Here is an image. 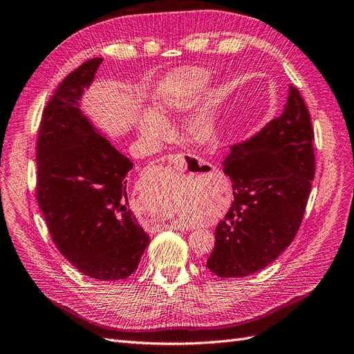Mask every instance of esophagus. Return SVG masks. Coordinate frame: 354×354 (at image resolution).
Wrapping results in <instances>:
<instances>
[{
  "label": "esophagus",
  "mask_w": 354,
  "mask_h": 354,
  "mask_svg": "<svg viewBox=\"0 0 354 354\" xmlns=\"http://www.w3.org/2000/svg\"><path fill=\"white\" fill-rule=\"evenodd\" d=\"M163 161H166L171 169L179 170V171L188 170L189 174L193 175H207L215 170L214 166L207 163V161L191 154H169L163 157Z\"/></svg>",
  "instance_id": "34e87169"
}]
</instances>
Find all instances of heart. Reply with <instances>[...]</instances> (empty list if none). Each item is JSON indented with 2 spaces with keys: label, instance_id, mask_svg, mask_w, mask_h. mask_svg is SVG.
<instances>
[{
  "label": "heart",
  "instance_id": "heart-1",
  "mask_svg": "<svg viewBox=\"0 0 354 354\" xmlns=\"http://www.w3.org/2000/svg\"><path fill=\"white\" fill-rule=\"evenodd\" d=\"M207 73L201 69L189 71L183 75L180 84H166L161 90L157 100V109L161 114L174 113L193 104L197 88L205 84ZM140 132L148 138H163L167 133V126L161 118L156 115H147L140 121ZM188 136L196 142H207L214 138V124L207 114L196 115L188 124ZM183 222H187L183 219Z\"/></svg>",
  "mask_w": 354,
  "mask_h": 354
}]
</instances>
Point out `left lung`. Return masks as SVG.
<instances>
[{
	"label": "left lung",
	"instance_id": "obj_1",
	"mask_svg": "<svg viewBox=\"0 0 354 354\" xmlns=\"http://www.w3.org/2000/svg\"><path fill=\"white\" fill-rule=\"evenodd\" d=\"M313 140L308 108L290 86L283 114L231 148L222 170L234 200L216 225L206 264L218 277L254 274L294 241L316 171Z\"/></svg>",
	"mask_w": 354,
	"mask_h": 354
}]
</instances>
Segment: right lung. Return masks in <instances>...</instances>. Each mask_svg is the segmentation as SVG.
I'll use <instances>...</instances> for the list:
<instances>
[{"label":"right lung","mask_w":354,"mask_h":354,"mask_svg":"<svg viewBox=\"0 0 354 354\" xmlns=\"http://www.w3.org/2000/svg\"><path fill=\"white\" fill-rule=\"evenodd\" d=\"M100 62L88 59L69 73L43 111L35 194L60 254L88 277L120 280L135 272L149 236L129 207L132 161L78 109Z\"/></svg>","instance_id":"obj_1"}]
</instances>
